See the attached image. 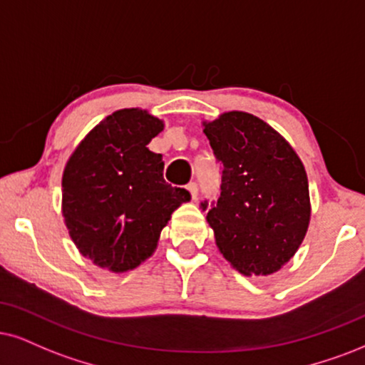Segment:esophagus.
I'll return each instance as SVG.
<instances>
[{
  "label": "esophagus",
  "mask_w": 365,
  "mask_h": 365,
  "mask_svg": "<svg viewBox=\"0 0 365 365\" xmlns=\"http://www.w3.org/2000/svg\"><path fill=\"white\" fill-rule=\"evenodd\" d=\"M187 190H188V193H190V197H192V200H195L197 198V193H198V187H197V183L195 182H190L187 185Z\"/></svg>",
  "instance_id": "1"
}]
</instances>
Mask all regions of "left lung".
<instances>
[{
	"mask_svg": "<svg viewBox=\"0 0 365 365\" xmlns=\"http://www.w3.org/2000/svg\"><path fill=\"white\" fill-rule=\"evenodd\" d=\"M202 124L224 167L222 192L207 214L217 247L239 273L273 274L307 236L312 205L305 167L292 145L255 114L229 110Z\"/></svg>",
	"mask_w": 365,
	"mask_h": 365,
	"instance_id": "1",
	"label": "left lung"
}]
</instances>
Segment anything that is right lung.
I'll return each instance as SVG.
<instances>
[{
    "mask_svg": "<svg viewBox=\"0 0 365 365\" xmlns=\"http://www.w3.org/2000/svg\"><path fill=\"white\" fill-rule=\"evenodd\" d=\"M146 109H119L92 128L62 175V215L82 256L110 273H126L153 256L161 229L185 188L163 180L165 161L148 150L163 131Z\"/></svg>",
    "mask_w": 365,
    "mask_h": 365,
    "instance_id": "obj_1",
    "label": "right lung"
}]
</instances>
